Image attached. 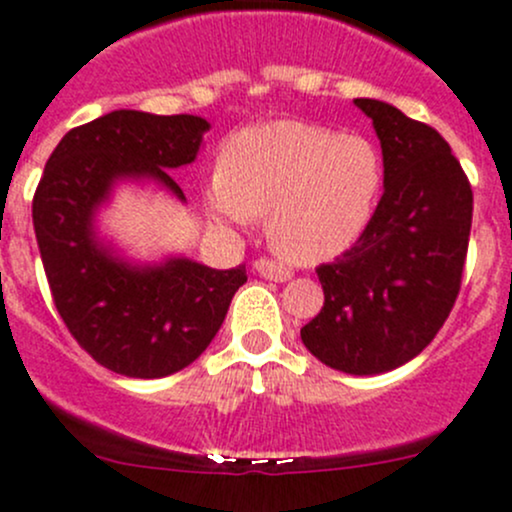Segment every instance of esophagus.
Masks as SVG:
<instances>
[{
    "label": "esophagus",
    "instance_id": "esophagus-1",
    "mask_svg": "<svg viewBox=\"0 0 512 512\" xmlns=\"http://www.w3.org/2000/svg\"><path fill=\"white\" fill-rule=\"evenodd\" d=\"M252 267H255V272L260 274V277L270 279V282H287V279H292V270L284 265H279V262L257 260Z\"/></svg>",
    "mask_w": 512,
    "mask_h": 512
}]
</instances>
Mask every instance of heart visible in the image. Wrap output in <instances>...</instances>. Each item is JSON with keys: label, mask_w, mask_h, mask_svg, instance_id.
I'll use <instances>...</instances> for the list:
<instances>
[{"label": "heart", "mask_w": 512, "mask_h": 512, "mask_svg": "<svg viewBox=\"0 0 512 512\" xmlns=\"http://www.w3.org/2000/svg\"><path fill=\"white\" fill-rule=\"evenodd\" d=\"M206 184L213 215L247 225L267 215L279 255L314 265L353 245L383 191V159L360 134L277 120L240 129Z\"/></svg>", "instance_id": "heart-1"}]
</instances>
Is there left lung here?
Wrapping results in <instances>:
<instances>
[{
  "label": "left lung",
  "instance_id": "left-lung-1",
  "mask_svg": "<svg viewBox=\"0 0 512 512\" xmlns=\"http://www.w3.org/2000/svg\"><path fill=\"white\" fill-rule=\"evenodd\" d=\"M355 105L383 147L385 191L351 250L316 267L324 306L301 341L328 368L378 375L422 353L454 309L473 193L437 129L387 102Z\"/></svg>",
  "mask_w": 512,
  "mask_h": 512
}]
</instances>
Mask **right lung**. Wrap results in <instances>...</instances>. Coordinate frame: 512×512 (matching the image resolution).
<instances>
[{
  "label": "right lung",
  "instance_id": "1",
  "mask_svg": "<svg viewBox=\"0 0 512 512\" xmlns=\"http://www.w3.org/2000/svg\"><path fill=\"white\" fill-rule=\"evenodd\" d=\"M208 127L196 115L115 110L73 127L46 161L31 213L53 304L80 348L112 373L152 380L184 370L247 282L245 265H129L93 228L122 179H152L186 201L169 171L196 159Z\"/></svg>",
  "mask_w": 512,
  "mask_h": 512
}]
</instances>
